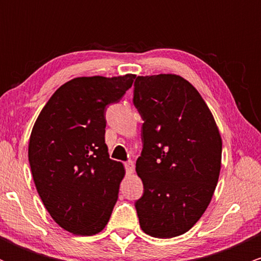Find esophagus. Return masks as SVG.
<instances>
[{
	"mask_svg": "<svg viewBox=\"0 0 261 261\" xmlns=\"http://www.w3.org/2000/svg\"><path fill=\"white\" fill-rule=\"evenodd\" d=\"M125 168H126V172L128 173V174H133V173L135 172V164L133 161H128L125 163Z\"/></svg>",
	"mask_w": 261,
	"mask_h": 261,
	"instance_id": "34e87169",
	"label": "esophagus"
}]
</instances>
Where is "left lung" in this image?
<instances>
[{
    "label": "left lung",
    "mask_w": 261,
    "mask_h": 261,
    "mask_svg": "<svg viewBox=\"0 0 261 261\" xmlns=\"http://www.w3.org/2000/svg\"><path fill=\"white\" fill-rule=\"evenodd\" d=\"M134 86V104L143 119L136 161L143 195L135 207L146 234L173 238L188 232L211 201L222 139L207 104L182 77L139 76Z\"/></svg>",
    "instance_id": "obj_1"
}]
</instances>
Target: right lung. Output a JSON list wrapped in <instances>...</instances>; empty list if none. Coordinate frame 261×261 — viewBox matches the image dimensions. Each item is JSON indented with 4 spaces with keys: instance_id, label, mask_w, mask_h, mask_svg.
Here are the masks:
<instances>
[{
    "instance_id": "add662e5",
    "label": "right lung",
    "mask_w": 261,
    "mask_h": 261,
    "mask_svg": "<svg viewBox=\"0 0 261 261\" xmlns=\"http://www.w3.org/2000/svg\"><path fill=\"white\" fill-rule=\"evenodd\" d=\"M135 79L127 73L68 81L33 126L28 157L35 188L53 220L73 234H97L112 216L125 169L109 158L104 113Z\"/></svg>"
}]
</instances>
